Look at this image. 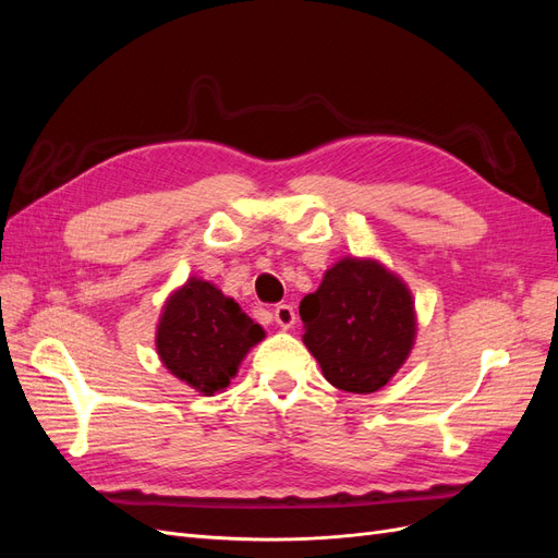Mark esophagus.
I'll return each mask as SVG.
<instances>
[{
    "label": "esophagus",
    "mask_w": 558,
    "mask_h": 558,
    "mask_svg": "<svg viewBox=\"0 0 558 558\" xmlns=\"http://www.w3.org/2000/svg\"><path fill=\"white\" fill-rule=\"evenodd\" d=\"M275 320L281 328H291L295 324V312L291 305H277L275 307Z\"/></svg>",
    "instance_id": "34e87169"
}]
</instances>
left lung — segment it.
<instances>
[{
	"instance_id": "8db88e82",
	"label": "left lung",
	"mask_w": 558,
	"mask_h": 558,
	"mask_svg": "<svg viewBox=\"0 0 558 558\" xmlns=\"http://www.w3.org/2000/svg\"><path fill=\"white\" fill-rule=\"evenodd\" d=\"M305 340L324 377L349 393H375L410 356L414 302L396 275L375 260L344 258L318 291L302 298Z\"/></svg>"
}]
</instances>
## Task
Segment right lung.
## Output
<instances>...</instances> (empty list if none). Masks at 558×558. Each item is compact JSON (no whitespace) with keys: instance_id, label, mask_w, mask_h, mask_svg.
<instances>
[{"instance_id":"right-lung-1","label":"right lung","mask_w":558,"mask_h":558,"mask_svg":"<svg viewBox=\"0 0 558 558\" xmlns=\"http://www.w3.org/2000/svg\"><path fill=\"white\" fill-rule=\"evenodd\" d=\"M265 337L263 328L214 283L189 279L167 300L158 326V356L174 377L214 396L238 375L246 351Z\"/></svg>"}]
</instances>
